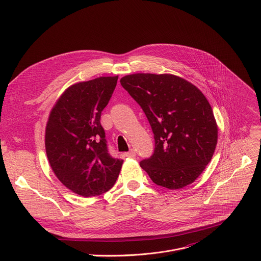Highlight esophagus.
Here are the masks:
<instances>
[{
	"mask_svg": "<svg viewBox=\"0 0 261 261\" xmlns=\"http://www.w3.org/2000/svg\"><path fill=\"white\" fill-rule=\"evenodd\" d=\"M124 156H125V157H130V158H132V157H135V156H136V153H135L134 150H130L129 152L125 153Z\"/></svg>",
	"mask_w": 261,
	"mask_h": 261,
	"instance_id": "1",
	"label": "esophagus"
}]
</instances>
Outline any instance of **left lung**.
Segmentation results:
<instances>
[{"label":"left lung","instance_id":"1","mask_svg":"<svg viewBox=\"0 0 261 261\" xmlns=\"http://www.w3.org/2000/svg\"><path fill=\"white\" fill-rule=\"evenodd\" d=\"M120 83L141 106L154 133V154L140 167L170 190L192 184L212 160L218 141L205 96L188 81L167 73L130 74Z\"/></svg>","mask_w":261,"mask_h":261}]
</instances>
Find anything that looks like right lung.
Listing matches in <instances>:
<instances>
[{"mask_svg": "<svg viewBox=\"0 0 261 261\" xmlns=\"http://www.w3.org/2000/svg\"><path fill=\"white\" fill-rule=\"evenodd\" d=\"M119 76H102L67 88L53 106L45 128L49 165L66 188L90 197L115 185L123 160L108 154L101 111Z\"/></svg>", "mask_w": 261, "mask_h": 261, "instance_id": "1", "label": "right lung"}]
</instances>
